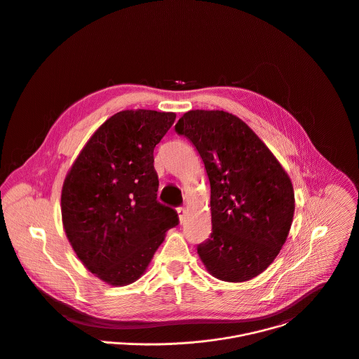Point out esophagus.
Here are the masks:
<instances>
[{
  "label": "esophagus",
  "mask_w": 359,
  "mask_h": 359,
  "mask_svg": "<svg viewBox=\"0 0 359 359\" xmlns=\"http://www.w3.org/2000/svg\"><path fill=\"white\" fill-rule=\"evenodd\" d=\"M186 214H187V212H186V210H184V208H182V207H180V208H177V216H179V220H180V222H183V220H184Z\"/></svg>",
  "instance_id": "obj_1"
}]
</instances>
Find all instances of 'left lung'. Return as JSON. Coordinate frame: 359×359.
Listing matches in <instances>:
<instances>
[{
  "label": "left lung",
  "instance_id": "left-lung-1",
  "mask_svg": "<svg viewBox=\"0 0 359 359\" xmlns=\"http://www.w3.org/2000/svg\"><path fill=\"white\" fill-rule=\"evenodd\" d=\"M175 130L197 148L211 184L212 233L197 247L219 280L247 282L278 257L292 223V183L272 151L236 115L186 112Z\"/></svg>",
  "mask_w": 359,
  "mask_h": 359
}]
</instances>
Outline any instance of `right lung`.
<instances>
[{"instance_id":"1","label":"right lung","mask_w":359,"mask_h":359,"mask_svg":"<svg viewBox=\"0 0 359 359\" xmlns=\"http://www.w3.org/2000/svg\"><path fill=\"white\" fill-rule=\"evenodd\" d=\"M175 112L121 111L83 147L61 194L67 237L81 264L111 286L140 279L169 229L175 210L158 203L154 148Z\"/></svg>"}]
</instances>
